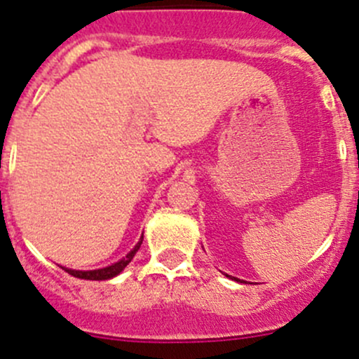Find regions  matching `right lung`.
Listing matches in <instances>:
<instances>
[{"mask_svg": "<svg viewBox=\"0 0 359 359\" xmlns=\"http://www.w3.org/2000/svg\"><path fill=\"white\" fill-rule=\"evenodd\" d=\"M144 238V236H142ZM142 238L140 242L135 245V249L131 250L130 254H128L126 257H123L121 261H117V263L110 264V266L107 268H100V270H89V272H80V270H69V268H62L65 272H68L69 276L76 277V279H86V280H107V279H112V277L119 276L121 272H123L124 268L128 266V264L131 263V259L135 257V254L138 252V249H140L142 245Z\"/></svg>", "mask_w": 359, "mask_h": 359, "instance_id": "add662e5", "label": "right lung"}]
</instances>
